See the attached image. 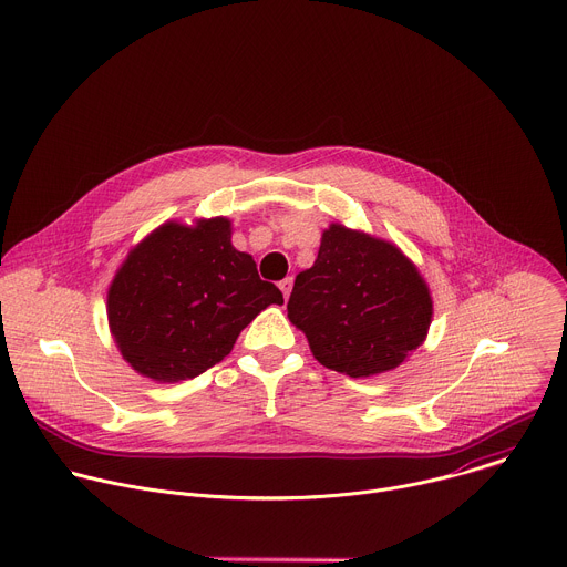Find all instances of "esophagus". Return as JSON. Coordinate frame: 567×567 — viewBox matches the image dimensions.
Returning a JSON list of instances; mask_svg holds the SVG:
<instances>
[{
    "mask_svg": "<svg viewBox=\"0 0 567 567\" xmlns=\"http://www.w3.org/2000/svg\"><path fill=\"white\" fill-rule=\"evenodd\" d=\"M291 287H293V278H291V276H289V278H285V280L280 282V291H282L285 300L289 298V293H291Z\"/></svg>",
    "mask_w": 567,
    "mask_h": 567,
    "instance_id": "1",
    "label": "esophagus"
}]
</instances>
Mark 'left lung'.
<instances>
[{"instance_id":"left-lung-1","label":"left lung","mask_w":567,"mask_h":567,"mask_svg":"<svg viewBox=\"0 0 567 567\" xmlns=\"http://www.w3.org/2000/svg\"><path fill=\"white\" fill-rule=\"evenodd\" d=\"M287 316L320 365L359 379L394 370L424 343L433 298L390 241L330 224L313 267L296 276Z\"/></svg>"}]
</instances>
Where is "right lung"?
<instances>
[{
    "label": "right lung",
    "mask_w": 567,
    "mask_h": 567,
    "mask_svg": "<svg viewBox=\"0 0 567 567\" xmlns=\"http://www.w3.org/2000/svg\"><path fill=\"white\" fill-rule=\"evenodd\" d=\"M274 282L230 245L226 217L166 221L130 251L107 291V320L123 359L161 383L193 379L226 354L269 305Z\"/></svg>",
    "instance_id": "obj_1"
}]
</instances>
